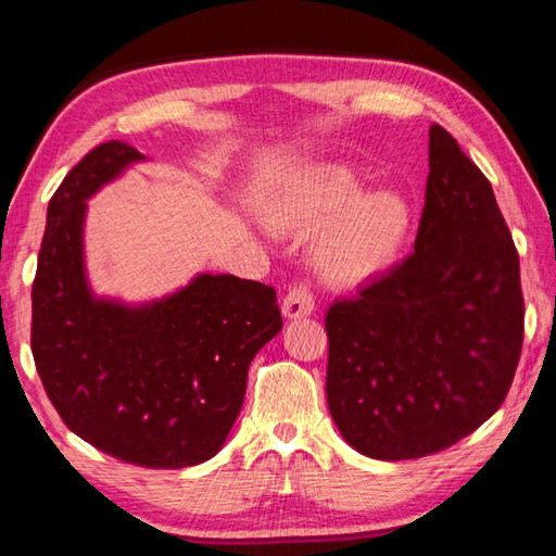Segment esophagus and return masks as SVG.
<instances>
[{"instance_id":"34e87169","label":"esophagus","mask_w":556,"mask_h":556,"mask_svg":"<svg viewBox=\"0 0 556 556\" xmlns=\"http://www.w3.org/2000/svg\"><path fill=\"white\" fill-rule=\"evenodd\" d=\"M314 312V294L306 281H294L281 299V314L287 318H304Z\"/></svg>"}]
</instances>
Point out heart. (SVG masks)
Returning <instances> with one entry per match:
<instances>
[{"mask_svg":"<svg viewBox=\"0 0 556 556\" xmlns=\"http://www.w3.org/2000/svg\"><path fill=\"white\" fill-rule=\"evenodd\" d=\"M357 176L324 166L271 191L262 213L269 228L314 232L312 257L328 285L355 287L388 271L409 235V203L392 188L352 195Z\"/></svg>","mask_w":556,"mask_h":556,"instance_id":"b5f03b06","label":"heart"}]
</instances>
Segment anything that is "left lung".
<instances>
[{"instance_id": "8db88e82", "label": "left lung", "mask_w": 556, "mask_h": 556, "mask_svg": "<svg viewBox=\"0 0 556 556\" xmlns=\"http://www.w3.org/2000/svg\"><path fill=\"white\" fill-rule=\"evenodd\" d=\"M326 397L355 451L439 454L501 409L520 363V257L491 181L441 125L414 252L326 314Z\"/></svg>"}]
</instances>
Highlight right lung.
I'll list each match as a JSON object with an SVG mask.
<instances>
[{"mask_svg":"<svg viewBox=\"0 0 556 556\" xmlns=\"http://www.w3.org/2000/svg\"><path fill=\"white\" fill-rule=\"evenodd\" d=\"M139 159L112 139L55 188L31 287V353L73 434L125 464L186 468L225 444L252 357L281 331V312L269 285L232 275H201L139 308L92 299L86 199Z\"/></svg>","mask_w":556,"mask_h":556,"instance_id":"add662e5","label":"right lung"}]
</instances>
